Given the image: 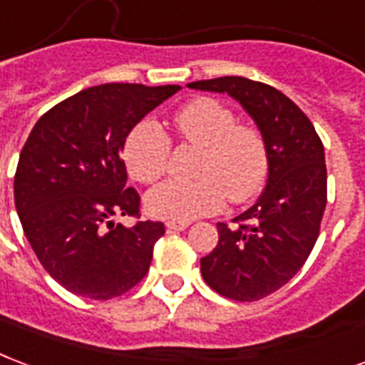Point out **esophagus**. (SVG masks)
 Returning <instances> with one entry per match:
<instances>
[{
	"mask_svg": "<svg viewBox=\"0 0 365 365\" xmlns=\"http://www.w3.org/2000/svg\"><path fill=\"white\" fill-rule=\"evenodd\" d=\"M187 226H190L187 222H175V220H168V222H166V228H168L170 232H182L185 230Z\"/></svg>",
	"mask_w": 365,
	"mask_h": 365,
	"instance_id": "obj_1",
	"label": "esophagus"
}]
</instances>
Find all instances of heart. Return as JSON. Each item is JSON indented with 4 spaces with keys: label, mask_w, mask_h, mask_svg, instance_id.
Instances as JSON below:
<instances>
[{
    "label": "heart",
    "mask_w": 365,
    "mask_h": 365,
    "mask_svg": "<svg viewBox=\"0 0 365 365\" xmlns=\"http://www.w3.org/2000/svg\"><path fill=\"white\" fill-rule=\"evenodd\" d=\"M178 139L197 147L193 180H166L148 191V210L160 218L187 222L212 215L228 199L247 201L261 190L269 170L263 135L215 98H195L172 118ZM172 143L153 120L135 125L123 143V160L137 182L153 183L168 168Z\"/></svg>",
    "instance_id": "obj_1"
}]
</instances>
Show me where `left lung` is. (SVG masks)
I'll return each instance as SVG.
<instances>
[{
    "mask_svg": "<svg viewBox=\"0 0 365 365\" xmlns=\"http://www.w3.org/2000/svg\"><path fill=\"white\" fill-rule=\"evenodd\" d=\"M187 86L230 94L265 139V191L232 226L217 224V247L201 259L205 282L215 292L255 302L292 279L317 242L327 205L323 143L309 118L274 86L245 77L195 81Z\"/></svg>",
    "mask_w": 365,
    "mask_h": 365,
    "instance_id": "obj_1",
    "label": "left lung"
}]
</instances>
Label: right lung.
Returning <instances> with one entry per match:
<instances>
[{"mask_svg":"<svg viewBox=\"0 0 365 365\" xmlns=\"http://www.w3.org/2000/svg\"><path fill=\"white\" fill-rule=\"evenodd\" d=\"M180 86L108 83L50 108L32 128L15 172L24 236L48 274L69 292L110 299L147 274L164 224L131 228L141 197L128 187L121 148L131 129Z\"/></svg>","mask_w":365,"mask_h":365,"instance_id":"right-lung-1","label":"right lung"}]
</instances>
